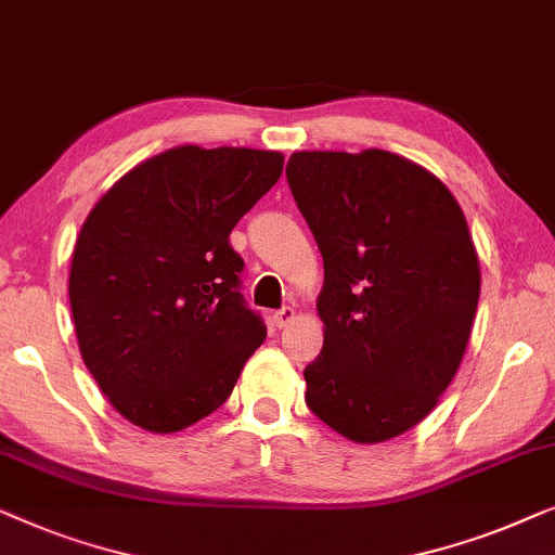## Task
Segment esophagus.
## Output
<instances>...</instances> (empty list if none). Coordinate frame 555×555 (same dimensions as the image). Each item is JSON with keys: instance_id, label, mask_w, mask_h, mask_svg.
I'll use <instances>...</instances> for the list:
<instances>
[{"instance_id": "34e87169", "label": "esophagus", "mask_w": 555, "mask_h": 555, "mask_svg": "<svg viewBox=\"0 0 555 555\" xmlns=\"http://www.w3.org/2000/svg\"><path fill=\"white\" fill-rule=\"evenodd\" d=\"M296 319V309L294 307H284V309H279L276 314H274V322H276V326L279 330H284V326H288Z\"/></svg>"}]
</instances>
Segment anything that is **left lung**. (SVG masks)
Wrapping results in <instances>:
<instances>
[{"label":"left lung","mask_w":555,"mask_h":555,"mask_svg":"<svg viewBox=\"0 0 555 555\" xmlns=\"http://www.w3.org/2000/svg\"><path fill=\"white\" fill-rule=\"evenodd\" d=\"M286 178L324 259L309 410L352 442L392 440L435 410L470 341L480 261L463 208L379 147L299 151Z\"/></svg>","instance_id":"left-lung-1"}]
</instances>
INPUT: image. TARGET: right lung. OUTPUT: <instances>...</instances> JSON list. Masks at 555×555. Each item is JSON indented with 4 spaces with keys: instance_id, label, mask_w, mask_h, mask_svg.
<instances>
[{
    "instance_id": "right-lung-1",
    "label": "right lung",
    "mask_w": 555,
    "mask_h": 555,
    "mask_svg": "<svg viewBox=\"0 0 555 555\" xmlns=\"http://www.w3.org/2000/svg\"><path fill=\"white\" fill-rule=\"evenodd\" d=\"M284 155L176 145L138 163L85 218L69 267L82 362L140 430L170 435L229 400L267 339L229 236Z\"/></svg>"
}]
</instances>
